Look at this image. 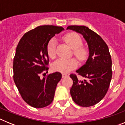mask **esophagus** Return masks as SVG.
I'll list each match as a JSON object with an SVG mask.
<instances>
[{"instance_id": "1", "label": "esophagus", "mask_w": 125, "mask_h": 125, "mask_svg": "<svg viewBox=\"0 0 125 125\" xmlns=\"http://www.w3.org/2000/svg\"><path fill=\"white\" fill-rule=\"evenodd\" d=\"M67 76H68V74H62V78H66Z\"/></svg>"}]
</instances>
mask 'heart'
<instances>
[{"label":"heart","mask_w":125,"mask_h":125,"mask_svg":"<svg viewBox=\"0 0 125 125\" xmlns=\"http://www.w3.org/2000/svg\"><path fill=\"white\" fill-rule=\"evenodd\" d=\"M65 42L73 50L74 54L81 61L84 60L88 55V50L82 46L83 40L79 35L75 32L66 34L63 37ZM56 39L53 37L49 41L47 44V53L49 57L53 59L56 54ZM78 66V62L75 59H59L52 64V68L55 71L62 73H68L75 69Z\"/></svg>","instance_id":"obj_1"}]
</instances>
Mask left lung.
Returning <instances> with one entry per match:
<instances>
[{"instance_id":"obj_1","label":"left lung","mask_w":125,"mask_h":125,"mask_svg":"<svg viewBox=\"0 0 125 125\" xmlns=\"http://www.w3.org/2000/svg\"><path fill=\"white\" fill-rule=\"evenodd\" d=\"M67 29L82 34L88 43L89 52L86 63L76 71L78 74L87 80L81 81L76 74H70L73 81L71 95L79 106H91L102 100L110 86L112 78L111 55L103 39L88 27L70 25Z\"/></svg>"}]
</instances>
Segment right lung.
Here are the masks:
<instances>
[{
  "label": "right lung",
  "instance_id": "right-lung-1",
  "mask_svg": "<svg viewBox=\"0 0 125 125\" xmlns=\"http://www.w3.org/2000/svg\"><path fill=\"white\" fill-rule=\"evenodd\" d=\"M63 30L55 25L38 26L25 33L17 46L13 62L14 83L23 100L34 108H44L53 101L61 73L40 77L49 69L47 43Z\"/></svg>",
  "mask_w": 125,
  "mask_h": 125
}]
</instances>
